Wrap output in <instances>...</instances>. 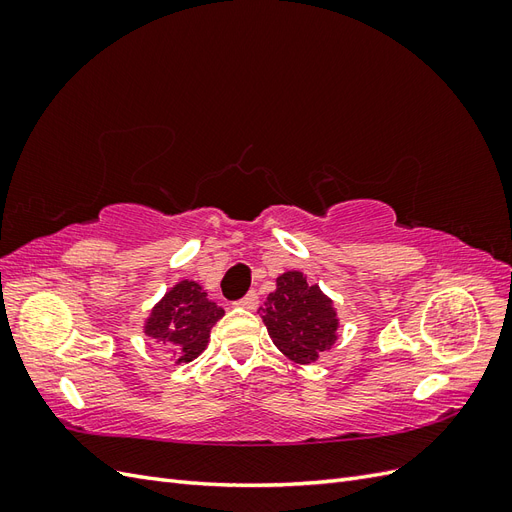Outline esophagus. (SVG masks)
<instances>
[{"label":"esophagus","instance_id":"esophagus-1","mask_svg":"<svg viewBox=\"0 0 512 512\" xmlns=\"http://www.w3.org/2000/svg\"><path fill=\"white\" fill-rule=\"evenodd\" d=\"M237 305H241L245 309H256L258 307V292L256 290L247 292L241 301H237Z\"/></svg>","mask_w":512,"mask_h":512}]
</instances>
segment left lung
<instances>
[{
  "mask_svg": "<svg viewBox=\"0 0 512 512\" xmlns=\"http://www.w3.org/2000/svg\"><path fill=\"white\" fill-rule=\"evenodd\" d=\"M269 337L292 363H316L337 342L339 318L333 301L301 271H286L258 309Z\"/></svg>",
  "mask_w": 512,
  "mask_h": 512,
  "instance_id": "1",
  "label": "left lung"
}]
</instances>
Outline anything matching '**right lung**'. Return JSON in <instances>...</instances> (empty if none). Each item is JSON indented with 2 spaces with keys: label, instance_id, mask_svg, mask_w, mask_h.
Listing matches in <instances>:
<instances>
[{
  "label": "right lung",
  "instance_id": "obj_1",
  "mask_svg": "<svg viewBox=\"0 0 512 512\" xmlns=\"http://www.w3.org/2000/svg\"><path fill=\"white\" fill-rule=\"evenodd\" d=\"M224 309L207 299L198 282L181 280L151 307L143 333L164 344L177 356V363H192L209 344L213 324Z\"/></svg>",
  "mask_w": 512,
  "mask_h": 512
}]
</instances>
